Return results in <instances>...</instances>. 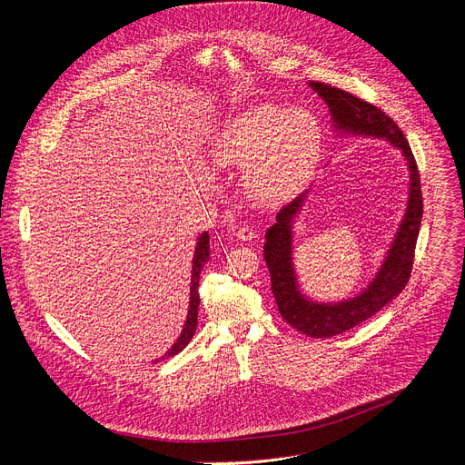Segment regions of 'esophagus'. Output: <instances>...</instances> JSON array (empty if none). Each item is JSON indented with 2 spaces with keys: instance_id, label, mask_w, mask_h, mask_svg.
<instances>
[{
  "instance_id": "34e87169",
  "label": "esophagus",
  "mask_w": 465,
  "mask_h": 465,
  "mask_svg": "<svg viewBox=\"0 0 465 465\" xmlns=\"http://www.w3.org/2000/svg\"><path fill=\"white\" fill-rule=\"evenodd\" d=\"M235 235H237V239H241V241H252V239H255L257 233H255L252 228L242 226V228H239V230L235 232Z\"/></svg>"
}]
</instances>
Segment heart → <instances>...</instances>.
Listing matches in <instances>:
<instances>
[{"label": "heart", "mask_w": 465, "mask_h": 465, "mask_svg": "<svg viewBox=\"0 0 465 465\" xmlns=\"http://www.w3.org/2000/svg\"><path fill=\"white\" fill-rule=\"evenodd\" d=\"M322 153L318 117L303 108L255 104L230 119L212 145L219 167H248L244 187L259 203L291 198L311 176Z\"/></svg>", "instance_id": "1"}]
</instances>
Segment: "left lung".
Returning <instances> with one entry per match:
<instances>
[{"label": "left lung", "mask_w": 465, "mask_h": 465, "mask_svg": "<svg viewBox=\"0 0 465 465\" xmlns=\"http://www.w3.org/2000/svg\"><path fill=\"white\" fill-rule=\"evenodd\" d=\"M309 86L329 106L333 132L339 138H371L386 142L401 153L409 169V194L401 223L397 226L375 274L366 287L353 296L337 302H318L300 287L294 267V224L302 215L311 189L285 206L276 215V224L264 233L267 241H264L262 253L271 272L272 294L280 314L300 333L325 339L341 335L366 322L405 289L412 271L414 248L423 217V201L416 160L405 134L393 119L381 108L341 88L323 83H309Z\"/></svg>", "instance_id": "1"}]
</instances>
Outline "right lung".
<instances>
[{
	"label": "right lung",
	"mask_w": 465,
	"mask_h": 465,
	"mask_svg": "<svg viewBox=\"0 0 465 465\" xmlns=\"http://www.w3.org/2000/svg\"><path fill=\"white\" fill-rule=\"evenodd\" d=\"M210 261V235L208 232H203L201 237L196 239L194 244V253H193V264H191V285H189V307H187V316H185V323L180 331V337L176 339V342L171 346V350L165 351V357H173L176 353H180L193 339L194 331H196V318H198V303H201V296H198V282H201V272L203 267ZM160 359H156L158 362Z\"/></svg>",
	"instance_id": "add662e5"
}]
</instances>
